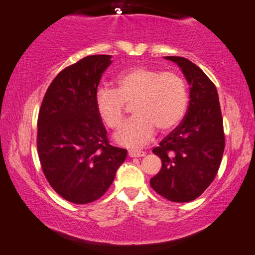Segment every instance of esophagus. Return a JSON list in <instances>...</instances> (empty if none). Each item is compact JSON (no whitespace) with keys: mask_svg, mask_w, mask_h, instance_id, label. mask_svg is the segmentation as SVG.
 <instances>
[{"mask_svg":"<svg viewBox=\"0 0 255 255\" xmlns=\"http://www.w3.org/2000/svg\"><path fill=\"white\" fill-rule=\"evenodd\" d=\"M128 155L131 158H136V157H144L145 155V152L140 151V150H129L128 151Z\"/></svg>","mask_w":255,"mask_h":255,"instance_id":"esophagus-1","label":"esophagus"}]
</instances>
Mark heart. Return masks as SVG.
<instances>
[{
	"instance_id": "heart-1",
	"label": "heart",
	"mask_w": 255,
	"mask_h": 255,
	"mask_svg": "<svg viewBox=\"0 0 255 255\" xmlns=\"http://www.w3.org/2000/svg\"><path fill=\"white\" fill-rule=\"evenodd\" d=\"M131 103L134 117L115 139L124 146L139 147L153 137L155 128L168 131L181 123L189 105L187 82L176 72L136 66L118 75L115 89L101 88L95 97L98 116L110 129L120 127L125 104Z\"/></svg>"
}]
</instances>
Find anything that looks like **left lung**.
I'll list each match as a JSON object with an SVG mask.
<instances>
[{"instance_id":"obj_1","label":"left lung","mask_w":255,"mask_h":255,"mask_svg":"<svg viewBox=\"0 0 255 255\" xmlns=\"http://www.w3.org/2000/svg\"><path fill=\"white\" fill-rule=\"evenodd\" d=\"M181 68L190 86L187 116L152 152L161 169L150 180L152 189L174 203H188L214 180L225 151L219 95L206 74L184 57L167 56Z\"/></svg>"}]
</instances>
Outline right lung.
Returning <instances> with one entry per match:
<instances>
[{"mask_svg": "<svg viewBox=\"0 0 255 255\" xmlns=\"http://www.w3.org/2000/svg\"><path fill=\"white\" fill-rule=\"evenodd\" d=\"M110 55H93L52 80L37 118V153L51 188L64 199L88 204L101 198L127 157L112 146L95 97Z\"/></svg>", "mask_w": 255, "mask_h": 255, "instance_id": "obj_1", "label": "right lung"}]
</instances>
